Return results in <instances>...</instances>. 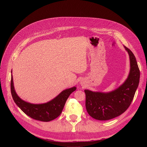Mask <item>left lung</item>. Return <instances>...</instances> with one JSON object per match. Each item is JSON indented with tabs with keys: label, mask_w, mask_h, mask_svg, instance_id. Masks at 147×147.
I'll use <instances>...</instances> for the list:
<instances>
[{
	"label": "left lung",
	"mask_w": 147,
	"mask_h": 147,
	"mask_svg": "<svg viewBox=\"0 0 147 147\" xmlns=\"http://www.w3.org/2000/svg\"><path fill=\"white\" fill-rule=\"evenodd\" d=\"M130 58V72L126 81L117 89L110 92L84 90L86 109L92 118L108 120L124 113L130 106L140 83V71L134 54L124 46Z\"/></svg>",
	"instance_id": "8db88e82"
}]
</instances>
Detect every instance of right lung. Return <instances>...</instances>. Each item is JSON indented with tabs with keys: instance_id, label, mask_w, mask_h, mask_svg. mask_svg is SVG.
Here are the masks:
<instances>
[{
	"instance_id": "1",
	"label": "right lung",
	"mask_w": 147,
	"mask_h": 147,
	"mask_svg": "<svg viewBox=\"0 0 147 147\" xmlns=\"http://www.w3.org/2000/svg\"><path fill=\"white\" fill-rule=\"evenodd\" d=\"M76 89V88L74 86L62 91L55 98L46 103L31 104L23 101L18 96L14 89L12 75L11 76V90L15 103L29 117L42 121L47 122L58 117L62 113L69 95Z\"/></svg>"
}]
</instances>
